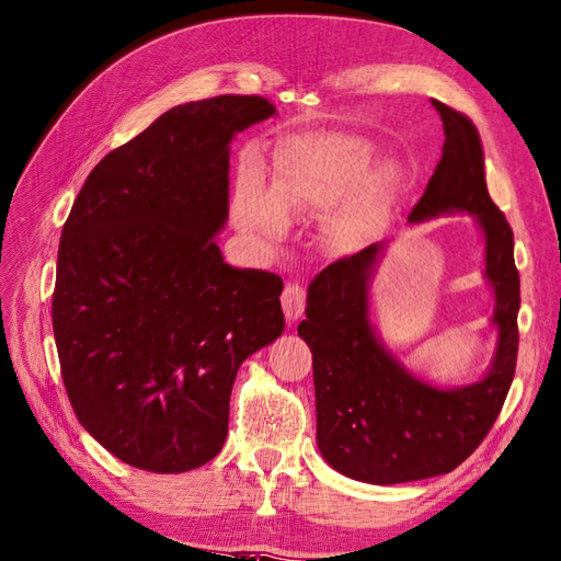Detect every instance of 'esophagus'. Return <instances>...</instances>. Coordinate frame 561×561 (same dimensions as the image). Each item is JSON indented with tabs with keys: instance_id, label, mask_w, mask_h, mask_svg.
<instances>
[{
	"instance_id": "1",
	"label": "esophagus",
	"mask_w": 561,
	"mask_h": 561,
	"mask_svg": "<svg viewBox=\"0 0 561 561\" xmlns=\"http://www.w3.org/2000/svg\"><path fill=\"white\" fill-rule=\"evenodd\" d=\"M282 308L286 320H298L306 310V286L298 282H289L282 291Z\"/></svg>"
}]
</instances>
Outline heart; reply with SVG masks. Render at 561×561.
Masks as SVG:
<instances>
[{
	"label": "heart",
	"instance_id": "heart-1",
	"mask_svg": "<svg viewBox=\"0 0 561 561\" xmlns=\"http://www.w3.org/2000/svg\"><path fill=\"white\" fill-rule=\"evenodd\" d=\"M375 149L355 135H308L286 139L275 158L270 190L249 178L234 196L237 225L265 241H277L289 227V215L329 211L324 241L334 251L363 249L381 222L389 178L370 172Z\"/></svg>",
	"mask_w": 561,
	"mask_h": 561
}]
</instances>
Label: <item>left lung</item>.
<instances>
[{
	"label": "left lung",
	"instance_id": "obj_1",
	"mask_svg": "<svg viewBox=\"0 0 561 561\" xmlns=\"http://www.w3.org/2000/svg\"><path fill=\"white\" fill-rule=\"evenodd\" d=\"M443 156L410 222L471 213L485 237V279L495 291L497 348L488 375L459 389H438L400 365L369 322V279L386 243L324 267L308 289L298 336L312 353L318 448L343 477L408 483L459 467L495 424L514 379L519 348V272L514 234L488 194L483 149L473 123L436 99Z\"/></svg>",
	"mask_w": 561,
	"mask_h": 561
}]
</instances>
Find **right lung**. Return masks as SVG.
<instances>
[{"mask_svg":"<svg viewBox=\"0 0 561 561\" xmlns=\"http://www.w3.org/2000/svg\"><path fill=\"white\" fill-rule=\"evenodd\" d=\"M222 94L106 153L61 232L51 324L76 417L125 465L190 471L222 450L241 363L284 332L282 277L222 261L229 141L275 116Z\"/></svg>","mask_w":561,"mask_h":561,"instance_id":"add662e5","label":"right lung"}]
</instances>
